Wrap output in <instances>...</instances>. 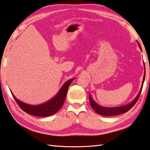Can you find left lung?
Masks as SVG:
<instances>
[{
	"mask_svg": "<svg viewBox=\"0 0 150 150\" xmlns=\"http://www.w3.org/2000/svg\"><path fill=\"white\" fill-rule=\"evenodd\" d=\"M139 46L140 49L142 50L141 47H140L139 43ZM145 75H146V72L144 71V77H143V81H142L141 88H140V92L139 93V94L137 95L136 98L134 99V100L132 102H131L130 103H129V104L126 105H124V106L118 107H102V106H100V105H99L98 104H97L93 100L92 97H91V96L90 94L89 95V98H90V103L91 106H92L93 109L95 110L96 112H97L99 114H100V115L105 116H116V115H119V114L127 112V111L129 110L131 108L134 106V104L136 103L137 101H138V99H139V98L140 93H141V92H142L144 82Z\"/></svg>",
	"mask_w": 150,
	"mask_h": 150,
	"instance_id": "left-lung-1",
	"label": "left lung"
}]
</instances>
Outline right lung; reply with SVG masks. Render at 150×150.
Wrapping results in <instances>:
<instances>
[{
    "label": "right lung",
    "mask_w": 150,
    "mask_h": 150,
    "mask_svg": "<svg viewBox=\"0 0 150 150\" xmlns=\"http://www.w3.org/2000/svg\"><path fill=\"white\" fill-rule=\"evenodd\" d=\"M73 79H74V78L69 79V81H66L63 84V86L61 87L59 92H58L57 94L53 98L50 99L49 101L41 105H31L25 103L17 99L13 95L12 92H11V94H12L14 99L17 102V103L18 104L19 107L23 111H25V112L36 116H49L55 114L62 107L64 102L66 98L67 90H68L69 85L71 84Z\"/></svg>",
    "instance_id": "1"
}]
</instances>
